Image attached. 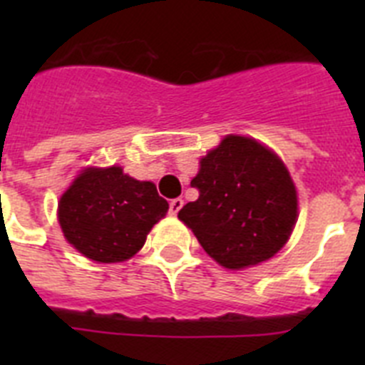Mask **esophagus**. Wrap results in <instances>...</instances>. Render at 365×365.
I'll return each instance as SVG.
<instances>
[{"label":"esophagus","instance_id":"1","mask_svg":"<svg viewBox=\"0 0 365 365\" xmlns=\"http://www.w3.org/2000/svg\"><path fill=\"white\" fill-rule=\"evenodd\" d=\"M182 205H185V201H182L180 197L172 199V201H170V214H172V215L179 214V210L182 208Z\"/></svg>","mask_w":365,"mask_h":365}]
</instances>
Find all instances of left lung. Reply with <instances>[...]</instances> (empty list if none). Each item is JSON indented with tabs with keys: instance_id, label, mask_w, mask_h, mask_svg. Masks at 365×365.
<instances>
[{
	"instance_id": "left-lung-1",
	"label": "left lung",
	"mask_w": 365,
	"mask_h": 365,
	"mask_svg": "<svg viewBox=\"0 0 365 365\" xmlns=\"http://www.w3.org/2000/svg\"><path fill=\"white\" fill-rule=\"evenodd\" d=\"M197 201L179 210L205 252L225 269L267 261L291 237L298 197L278 155L254 138L228 135L192 179Z\"/></svg>"
}]
</instances>
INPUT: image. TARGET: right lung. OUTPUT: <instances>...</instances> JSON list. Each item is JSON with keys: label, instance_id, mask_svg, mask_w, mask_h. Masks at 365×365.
Listing matches in <instances>:
<instances>
[{"label": "right lung", "instance_id": "obj_1", "mask_svg": "<svg viewBox=\"0 0 365 365\" xmlns=\"http://www.w3.org/2000/svg\"><path fill=\"white\" fill-rule=\"evenodd\" d=\"M166 212L168 202L157 186L125 175L120 166L87 168L58 202L66 240L98 263L135 256Z\"/></svg>", "mask_w": 365, "mask_h": 365}]
</instances>
